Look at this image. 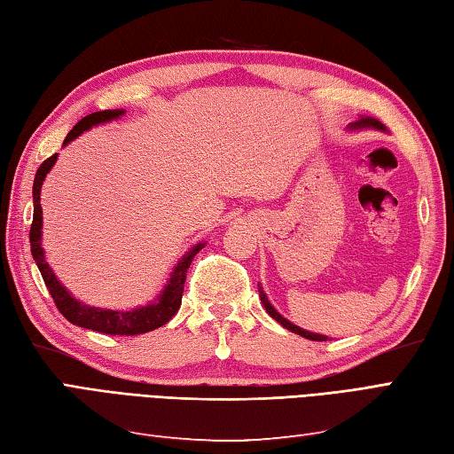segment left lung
Returning <instances> with one entry per match:
<instances>
[{
	"label": "left lung",
	"mask_w": 454,
	"mask_h": 454,
	"mask_svg": "<svg viewBox=\"0 0 454 454\" xmlns=\"http://www.w3.org/2000/svg\"><path fill=\"white\" fill-rule=\"evenodd\" d=\"M368 127H372V129H378V130H385V125L383 123H380L378 119H372V117H360L356 123H352L350 125V129H368ZM260 301H262V304H263V308H265V312H268L275 322H279L285 329H289V331H293V333H296V335H301V337H304V339H310V340H327V337L325 335H317V333H310V331H304V329H301L298 325H294V324H291L289 319H285L278 310H275V308L270 304V301H268V296H265V293L260 289Z\"/></svg>",
	"instance_id": "1"
}]
</instances>
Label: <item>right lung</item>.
Instances as JSON below:
<instances>
[{
    "label": "right lung",
    "instance_id": "obj_1",
    "mask_svg": "<svg viewBox=\"0 0 454 454\" xmlns=\"http://www.w3.org/2000/svg\"><path fill=\"white\" fill-rule=\"evenodd\" d=\"M123 109H106V112H96L82 117L79 123H76L67 137L63 140V146H67L71 140H74L84 130L92 129L99 123H107V121H114L123 115ZM58 161V153H53L51 158L43 161L35 176V184H32V200H35V215H32V225H30V252L32 258H35L38 270L42 273V279L46 283L48 291L53 298L58 310L69 319L73 325L86 327L98 331V333L106 335H142L148 333V331L158 329L165 325L169 319L179 312L181 301H183V291H184V281H186V271H189L192 258L198 252L204 248V242L192 247L184 256L175 265L173 273L169 275V281L165 285V289L158 296L156 302H150L146 306L135 308V310H102V308H94L76 301L71 296V293L65 289L55 278L51 268L43 256L42 248V206H40V192H42V183L46 179V175Z\"/></svg>",
    "mask_w": 454,
    "mask_h": 454
}]
</instances>
